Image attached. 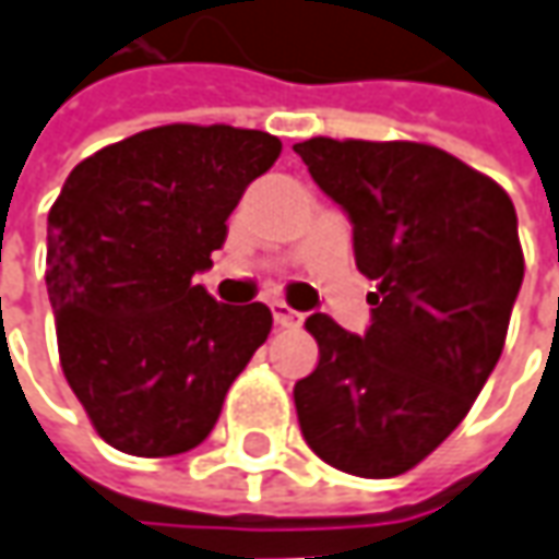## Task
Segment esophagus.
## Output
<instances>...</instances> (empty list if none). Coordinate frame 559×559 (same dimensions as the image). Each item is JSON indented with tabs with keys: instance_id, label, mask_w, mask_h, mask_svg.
<instances>
[{
	"instance_id": "1",
	"label": "esophagus",
	"mask_w": 559,
	"mask_h": 559,
	"mask_svg": "<svg viewBox=\"0 0 559 559\" xmlns=\"http://www.w3.org/2000/svg\"><path fill=\"white\" fill-rule=\"evenodd\" d=\"M269 306H272V318H275L278 328H297L299 321H302V316L294 312V309H290L287 302H281V299H272Z\"/></svg>"
}]
</instances>
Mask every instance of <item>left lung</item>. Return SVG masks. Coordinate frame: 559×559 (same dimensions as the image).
Returning <instances> with one entry per match:
<instances>
[{"instance_id": "1", "label": "left lung", "mask_w": 559, "mask_h": 559, "mask_svg": "<svg viewBox=\"0 0 559 559\" xmlns=\"http://www.w3.org/2000/svg\"><path fill=\"white\" fill-rule=\"evenodd\" d=\"M353 222L371 324L358 337L306 318L318 365L297 380L302 439L365 479L412 471L467 417L508 337L523 247L508 191L420 142L309 139L294 145Z\"/></svg>"}]
</instances>
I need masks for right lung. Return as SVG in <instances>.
Returning <instances> with one entry per match:
<instances>
[{"mask_svg": "<svg viewBox=\"0 0 559 559\" xmlns=\"http://www.w3.org/2000/svg\"><path fill=\"white\" fill-rule=\"evenodd\" d=\"M278 154L260 129L157 126L73 166L51 203L58 356L107 445L169 457L216 427L272 312L216 302L191 278L213 265L225 219Z\"/></svg>", "mask_w": 559, "mask_h": 559, "instance_id": "right-lung-1", "label": "right lung"}]
</instances>
